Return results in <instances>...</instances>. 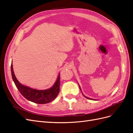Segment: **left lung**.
Instances as JSON below:
<instances>
[{
    "instance_id": "1",
    "label": "left lung",
    "mask_w": 133,
    "mask_h": 133,
    "mask_svg": "<svg viewBox=\"0 0 133 133\" xmlns=\"http://www.w3.org/2000/svg\"><path fill=\"white\" fill-rule=\"evenodd\" d=\"M79 88H80V89L81 90V87H80V86H79ZM82 95H83V93H82ZM83 96H84V97H85V98H87V99H91V98H89L88 97H85V96L84 95H83Z\"/></svg>"
}]
</instances>
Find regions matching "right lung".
Instances as JSON below:
<instances>
[{
	"label": "right lung",
	"mask_w": 133,
	"mask_h": 133,
	"mask_svg": "<svg viewBox=\"0 0 133 133\" xmlns=\"http://www.w3.org/2000/svg\"><path fill=\"white\" fill-rule=\"evenodd\" d=\"M11 72L12 80L20 93L26 99L37 104H46L54 101L59 92L60 85V75H58L56 81L51 88L46 90H37L25 86L21 84L16 79L12 68V64L11 65Z\"/></svg>",
	"instance_id": "1"
}]
</instances>
